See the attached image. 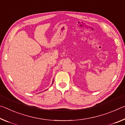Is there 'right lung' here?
Instances as JSON below:
<instances>
[{
    "label": "right lung",
    "instance_id": "right-lung-1",
    "mask_svg": "<svg viewBox=\"0 0 125 125\" xmlns=\"http://www.w3.org/2000/svg\"><path fill=\"white\" fill-rule=\"evenodd\" d=\"M53 82H54V80H52V83H53Z\"/></svg>",
    "mask_w": 125,
    "mask_h": 125
}]
</instances>
